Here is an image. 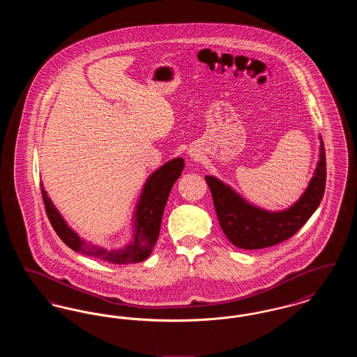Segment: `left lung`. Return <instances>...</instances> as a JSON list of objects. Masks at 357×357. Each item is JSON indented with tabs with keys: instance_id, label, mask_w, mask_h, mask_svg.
Returning a JSON list of instances; mask_svg holds the SVG:
<instances>
[{
	"instance_id": "obj_1",
	"label": "left lung",
	"mask_w": 357,
	"mask_h": 357,
	"mask_svg": "<svg viewBox=\"0 0 357 357\" xmlns=\"http://www.w3.org/2000/svg\"><path fill=\"white\" fill-rule=\"evenodd\" d=\"M321 139V137H320ZM215 213L227 239L237 248L255 250L271 248L293 237L321 202L326 181L325 149L321 139L320 160L303 197L285 211L271 213L245 202L237 192L214 176H204Z\"/></svg>"
}]
</instances>
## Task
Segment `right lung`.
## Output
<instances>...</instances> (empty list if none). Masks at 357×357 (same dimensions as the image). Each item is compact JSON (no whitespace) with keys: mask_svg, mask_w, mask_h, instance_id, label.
<instances>
[{"mask_svg":"<svg viewBox=\"0 0 357 357\" xmlns=\"http://www.w3.org/2000/svg\"><path fill=\"white\" fill-rule=\"evenodd\" d=\"M185 167L182 158H175L153 172L144 185L139 204L136 206L135 233L134 241L120 250L108 252L102 248L89 245L79 237L63 220L56 210L45 190L41 187V195L48 220L60 239L75 252L111 264H135L144 261L153 252V245L160 231V223L167 204L171 188L181 176Z\"/></svg>","mask_w":357,"mask_h":357,"instance_id":"obj_1","label":"right lung"}]
</instances>
